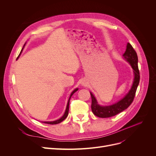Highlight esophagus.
Here are the masks:
<instances>
[{
  "label": "esophagus",
  "mask_w": 156,
  "mask_h": 156,
  "mask_svg": "<svg viewBox=\"0 0 156 156\" xmlns=\"http://www.w3.org/2000/svg\"><path fill=\"white\" fill-rule=\"evenodd\" d=\"M82 85H85V83L83 82V83H82Z\"/></svg>",
  "instance_id": "obj_1"
}]
</instances>
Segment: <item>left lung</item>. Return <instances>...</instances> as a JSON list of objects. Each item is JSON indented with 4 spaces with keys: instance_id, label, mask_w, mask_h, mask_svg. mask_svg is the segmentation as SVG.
Wrapping results in <instances>:
<instances>
[{
    "instance_id": "1",
    "label": "left lung",
    "mask_w": 156,
    "mask_h": 156,
    "mask_svg": "<svg viewBox=\"0 0 156 156\" xmlns=\"http://www.w3.org/2000/svg\"><path fill=\"white\" fill-rule=\"evenodd\" d=\"M124 58L129 62L133 69L135 78L133 85L129 92L119 102L109 106H101L98 104L95 97L90 92L92 98V111L95 115L99 118H110L116 115L127 109L134 100L136 91L140 81V72L138 67V56L136 51L129 43L127 44Z\"/></svg>"
}]
</instances>
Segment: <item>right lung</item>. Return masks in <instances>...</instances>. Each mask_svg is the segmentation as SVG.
I'll return each mask as SVG.
<instances>
[{
    "label": "right lung",
    "instance_id": "right-lung-1",
    "mask_svg": "<svg viewBox=\"0 0 156 156\" xmlns=\"http://www.w3.org/2000/svg\"><path fill=\"white\" fill-rule=\"evenodd\" d=\"M23 49V48H22V50H21V52H22ZM21 52H20V54H21ZM20 55H18V58L19 57ZM18 58H17V59H18ZM77 90H78V88H76L75 90H74L73 91V92L71 93V95H70V97H69V100H68V104H67L66 109L65 113L64 114V115H63V116H62V117H61V118L60 119H59L58 120H56V121H45V122H44V123H46V124H49V125H55V124L60 123L61 122H62V121H64L66 118H67V116H68V112H69V101H70V99H71V96L73 95V94L75 93V92H76Z\"/></svg>",
    "mask_w": 156,
    "mask_h": 156
}]
</instances>
